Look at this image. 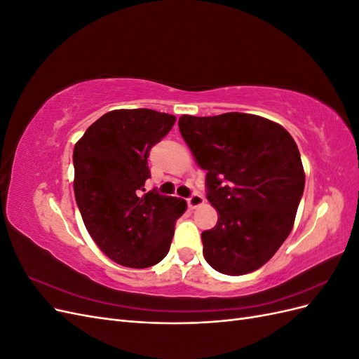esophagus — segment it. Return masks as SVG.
Masks as SVG:
<instances>
[{
  "instance_id": "esophagus-1",
  "label": "esophagus",
  "mask_w": 359,
  "mask_h": 359,
  "mask_svg": "<svg viewBox=\"0 0 359 359\" xmlns=\"http://www.w3.org/2000/svg\"><path fill=\"white\" fill-rule=\"evenodd\" d=\"M203 202H205V199L201 196V194H193L190 199H187V205L190 210H196L198 206L203 205Z\"/></svg>"
}]
</instances>
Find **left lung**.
<instances>
[{
	"label": "left lung",
	"instance_id": "obj_1",
	"mask_svg": "<svg viewBox=\"0 0 359 359\" xmlns=\"http://www.w3.org/2000/svg\"><path fill=\"white\" fill-rule=\"evenodd\" d=\"M178 126L206 170V199L219 212L212 229L202 232L205 260L222 274L253 273L295 222L306 184L295 140L280 124L241 112L182 115Z\"/></svg>",
	"mask_w": 359,
	"mask_h": 359
}]
</instances>
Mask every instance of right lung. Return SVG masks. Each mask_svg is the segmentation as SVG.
Instances as JSON below:
<instances>
[{"label":"right lung","instance_id":"obj_1","mask_svg":"<svg viewBox=\"0 0 359 359\" xmlns=\"http://www.w3.org/2000/svg\"><path fill=\"white\" fill-rule=\"evenodd\" d=\"M177 118L153 109H116L91 124L73 151L74 198L102 252L127 268L165 259L187 202L144 193L148 156Z\"/></svg>","mask_w":359,"mask_h":359}]
</instances>
